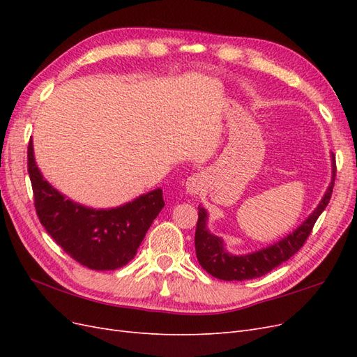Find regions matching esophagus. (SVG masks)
Returning <instances> with one entry per match:
<instances>
[{"mask_svg": "<svg viewBox=\"0 0 357 357\" xmlns=\"http://www.w3.org/2000/svg\"><path fill=\"white\" fill-rule=\"evenodd\" d=\"M205 180H204V177L201 176V174H192L189 178H188V181H186V189H188V192L189 193H192V195H195V193H199L201 190H202V188H204V183Z\"/></svg>", "mask_w": 357, "mask_h": 357, "instance_id": "34e87169", "label": "esophagus"}]
</instances>
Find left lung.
I'll return each instance as SVG.
<instances>
[{"mask_svg":"<svg viewBox=\"0 0 357 357\" xmlns=\"http://www.w3.org/2000/svg\"><path fill=\"white\" fill-rule=\"evenodd\" d=\"M332 160V181L325 193V197L319 202L317 208L312 211L308 219L302 223L298 229H295L283 240L278 243L261 248L255 253L248 255H229L225 250L223 240L213 235L207 229V211L202 207H198V223L195 231V250L199 265L215 278L225 280V282H243V280H252L262 277L273 271L274 268L286 262L287 259L294 256L299 248L304 245L308 235L312 231L319 215L326 208L329 199L332 197V189L335 185V172H337V164H335V155L331 156Z\"/></svg>","mask_w":357,"mask_h":357,"instance_id":"1","label":"left lung"}]
</instances>
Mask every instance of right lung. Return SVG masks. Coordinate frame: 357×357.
<instances>
[{"label":"right lung","mask_w":357,"mask_h":357,"mask_svg":"<svg viewBox=\"0 0 357 357\" xmlns=\"http://www.w3.org/2000/svg\"><path fill=\"white\" fill-rule=\"evenodd\" d=\"M28 174L41 225L63 252L95 271H113L134 259L165 205L162 189L109 210H93L73 202L43 178L32 142L28 144Z\"/></svg>","instance_id":"right-lung-1"}]
</instances>
